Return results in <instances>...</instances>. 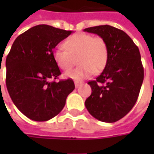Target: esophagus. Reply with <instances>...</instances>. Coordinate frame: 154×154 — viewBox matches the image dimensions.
Returning a JSON list of instances; mask_svg holds the SVG:
<instances>
[{"instance_id":"obj_1","label":"esophagus","mask_w":154,"mask_h":154,"mask_svg":"<svg viewBox=\"0 0 154 154\" xmlns=\"http://www.w3.org/2000/svg\"><path fill=\"white\" fill-rule=\"evenodd\" d=\"M81 83H78V82H75V87H76V88H78V87H80Z\"/></svg>"}]
</instances>
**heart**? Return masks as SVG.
<instances>
[{"label":"heart","mask_w":154,"mask_h":154,"mask_svg":"<svg viewBox=\"0 0 154 154\" xmlns=\"http://www.w3.org/2000/svg\"><path fill=\"white\" fill-rule=\"evenodd\" d=\"M65 49L56 48L53 57L57 67L68 71L77 59L79 67L65 73L74 80H82L93 72L99 74L105 69L109 58V48L101 37L87 34H75L63 43Z\"/></svg>","instance_id":"obj_1"}]
</instances>
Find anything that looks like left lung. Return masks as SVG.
<instances>
[{
	"mask_svg": "<svg viewBox=\"0 0 154 154\" xmlns=\"http://www.w3.org/2000/svg\"><path fill=\"white\" fill-rule=\"evenodd\" d=\"M99 35L109 48L108 63L96 80L88 82L91 94L85 106L94 118L106 123L122 119L139 97L143 81V67L139 48L129 35L110 25L84 29Z\"/></svg>",
	"mask_w": 154,
	"mask_h": 154,
	"instance_id": "8db88e82",
	"label": "left lung"
}]
</instances>
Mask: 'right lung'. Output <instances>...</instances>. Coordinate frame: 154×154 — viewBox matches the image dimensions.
<instances>
[{"label":"right lung","mask_w":154,"mask_h":154,"mask_svg":"<svg viewBox=\"0 0 154 154\" xmlns=\"http://www.w3.org/2000/svg\"><path fill=\"white\" fill-rule=\"evenodd\" d=\"M72 33L38 25L19 35L12 44L5 61L6 87L13 103L29 119L54 118L74 90L72 79L55 82L61 72L53 57L54 48Z\"/></svg>","instance_id":"add662e5"}]
</instances>
